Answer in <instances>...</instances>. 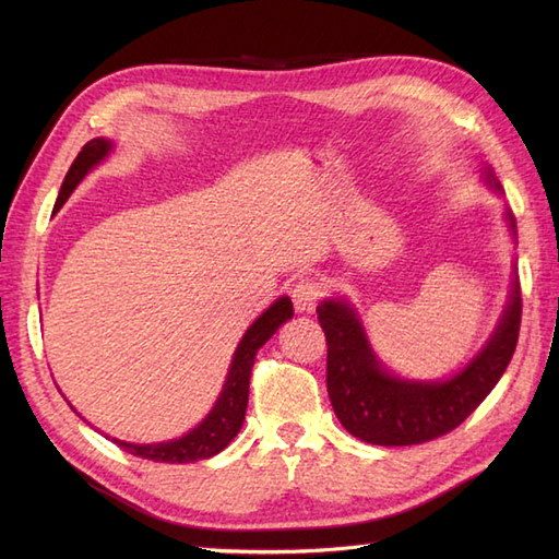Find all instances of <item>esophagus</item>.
<instances>
[{"label": "esophagus", "mask_w": 559, "mask_h": 559, "mask_svg": "<svg viewBox=\"0 0 559 559\" xmlns=\"http://www.w3.org/2000/svg\"><path fill=\"white\" fill-rule=\"evenodd\" d=\"M322 295H324L322 281L314 278V276H300L298 281H295V286H293L295 310H298V312L314 310L317 302L322 300Z\"/></svg>", "instance_id": "esophagus-1"}]
</instances>
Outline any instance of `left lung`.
Here are the masks:
<instances>
[{"label":"left lung","instance_id":"obj_1","mask_svg":"<svg viewBox=\"0 0 559 559\" xmlns=\"http://www.w3.org/2000/svg\"><path fill=\"white\" fill-rule=\"evenodd\" d=\"M485 180L502 192L490 168ZM507 221L516 235L509 209ZM317 317L329 346L326 389L341 425L353 437L379 447L423 444L459 427L500 382L519 341L521 288L514 276L495 334L476 358L444 382L391 377L374 358L358 314L343 300H324L317 307Z\"/></svg>","mask_w":559,"mask_h":559}]
</instances>
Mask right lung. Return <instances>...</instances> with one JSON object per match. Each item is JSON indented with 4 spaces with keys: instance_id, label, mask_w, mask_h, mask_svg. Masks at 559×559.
Masks as SVG:
<instances>
[{
    "instance_id": "add662e5",
    "label": "right lung",
    "mask_w": 559,
    "mask_h": 559,
    "mask_svg": "<svg viewBox=\"0 0 559 559\" xmlns=\"http://www.w3.org/2000/svg\"><path fill=\"white\" fill-rule=\"evenodd\" d=\"M112 144L108 139H91L86 146L79 151L76 160L71 163V168L64 177L62 189H59L55 211L62 209L69 194L74 192L76 185L88 175V170L96 168V165L108 156ZM293 317V302L290 298H278L269 310L261 314L257 322L245 331V336L237 346L228 377H225V384L216 406L201 420L192 432H187L180 439H173V442H160V444H132V442H120V439H112V442L129 451V454L158 461V463H194L201 459L216 456L218 451L228 447L235 435L240 432L245 411H247V399H249V377H252V367L257 350L264 346V343L276 334L283 322H288Z\"/></svg>"
}]
</instances>
